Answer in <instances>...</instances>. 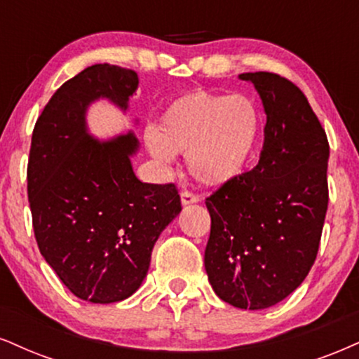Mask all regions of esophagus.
<instances>
[{"mask_svg":"<svg viewBox=\"0 0 359 359\" xmlns=\"http://www.w3.org/2000/svg\"><path fill=\"white\" fill-rule=\"evenodd\" d=\"M200 201V196L194 194L193 191H181V205H193V203Z\"/></svg>","mask_w":359,"mask_h":359,"instance_id":"esophagus-1","label":"esophagus"}]
</instances>
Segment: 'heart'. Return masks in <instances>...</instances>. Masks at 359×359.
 Returning <instances> with one entry per match:
<instances>
[{
  "instance_id": "obj_1",
  "label": "heart",
  "mask_w": 359,
  "mask_h": 359,
  "mask_svg": "<svg viewBox=\"0 0 359 359\" xmlns=\"http://www.w3.org/2000/svg\"><path fill=\"white\" fill-rule=\"evenodd\" d=\"M261 130L263 116L251 96L194 90L168 104L156 130L146 131V146L165 165L175 154L188 156L194 178L218 187L251 166Z\"/></svg>"
}]
</instances>
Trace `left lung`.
<instances>
[{"mask_svg":"<svg viewBox=\"0 0 359 359\" xmlns=\"http://www.w3.org/2000/svg\"><path fill=\"white\" fill-rule=\"evenodd\" d=\"M266 113L259 161L206 198L205 268L215 293L241 309L283 302L315 263L328 210L330 144L303 91L276 73H243Z\"/></svg>","mask_w":359,"mask_h":359,"instance_id":"1","label":"left lung"}]
</instances>
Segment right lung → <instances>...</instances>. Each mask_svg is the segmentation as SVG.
<instances>
[{
	"label": "right lung",
	"instance_id": "1",
	"mask_svg": "<svg viewBox=\"0 0 359 359\" xmlns=\"http://www.w3.org/2000/svg\"><path fill=\"white\" fill-rule=\"evenodd\" d=\"M138 74L93 65L56 90L31 138L28 201L39 253L65 286L91 303H116L138 290L159 233L181 211L175 183H141L130 156L133 133L98 141L86 133L88 104L128 108Z\"/></svg>",
	"mask_w": 359,
	"mask_h": 359
}]
</instances>
